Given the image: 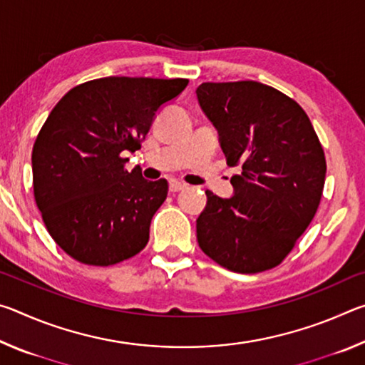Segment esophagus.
I'll use <instances>...</instances> for the list:
<instances>
[{"instance_id":"obj_1","label":"esophagus","mask_w":365,"mask_h":365,"mask_svg":"<svg viewBox=\"0 0 365 365\" xmlns=\"http://www.w3.org/2000/svg\"><path fill=\"white\" fill-rule=\"evenodd\" d=\"M185 188H187V185L177 182V180H172L169 183V190L172 191V193H178V191H183Z\"/></svg>"}]
</instances>
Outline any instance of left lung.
<instances>
[{
	"label": "left lung",
	"instance_id": "obj_1",
	"mask_svg": "<svg viewBox=\"0 0 365 365\" xmlns=\"http://www.w3.org/2000/svg\"><path fill=\"white\" fill-rule=\"evenodd\" d=\"M197 103L219 133L233 175L232 197L206 191L196 219L200 248L228 270L279 265L317 212L325 183L322 145L298 103L269 85L201 83Z\"/></svg>",
	"mask_w": 365,
	"mask_h": 365
}]
</instances>
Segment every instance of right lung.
<instances>
[{"label": "right lung", "mask_w": 365, "mask_h": 365, "mask_svg": "<svg viewBox=\"0 0 365 365\" xmlns=\"http://www.w3.org/2000/svg\"><path fill=\"white\" fill-rule=\"evenodd\" d=\"M187 78L104 77L72 88L49 113L32 151L34 195L54 242L76 261L113 265L145 248L165 178L123 169L158 110Z\"/></svg>", "instance_id": "obj_1"}]
</instances>
